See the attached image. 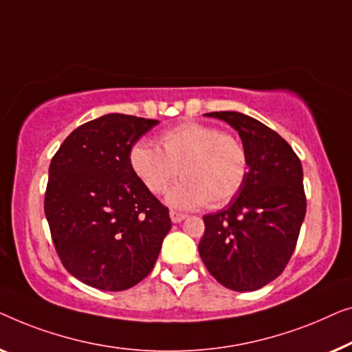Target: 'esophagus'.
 I'll return each instance as SVG.
<instances>
[{
	"mask_svg": "<svg viewBox=\"0 0 352 352\" xmlns=\"http://www.w3.org/2000/svg\"><path fill=\"white\" fill-rule=\"evenodd\" d=\"M169 215H170V220L174 221V223H180V221L186 219L185 214H180V212H177V210H170Z\"/></svg>",
	"mask_w": 352,
	"mask_h": 352,
	"instance_id": "esophagus-1",
	"label": "esophagus"
}]
</instances>
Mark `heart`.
I'll return each mask as SVG.
<instances>
[{"instance_id": "1", "label": "heart", "mask_w": 352, "mask_h": 352, "mask_svg": "<svg viewBox=\"0 0 352 352\" xmlns=\"http://www.w3.org/2000/svg\"><path fill=\"white\" fill-rule=\"evenodd\" d=\"M161 150L148 142L132 146V170L151 192H161L180 170V182L167 191L180 209L220 207L244 186L249 157L244 143L230 132L197 121H185L160 135Z\"/></svg>"}]
</instances>
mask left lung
<instances>
[{
	"instance_id": "1",
	"label": "left lung",
	"mask_w": 352,
	"mask_h": 352,
	"mask_svg": "<svg viewBox=\"0 0 352 352\" xmlns=\"http://www.w3.org/2000/svg\"><path fill=\"white\" fill-rule=\"evenodd\" d=\"M239 133L249 157L244 186L226 209L204 215L199 255L209 273L236 292L258 290L289 263L306 214L303 167L273 129L237 111H214Z\"/></svg>"
}]
</instances>
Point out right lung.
<instances>
[{
    "label": "right lung",
    "mask_w": 352,
    "mask_h": 352,
    "mask_svg": "<svg viewBox=\"0 0 352 352\" xmlns=\"http://www.w3.org/2000/svg\"><path fill=\"white\" fill-rule=\"evenodd\" d=\"M156 120L100 116L75 129L49 166L44 212L63 266L98 290L131 289L151 273L172 221L132 170V146Z\"/></svg>",
    "instance_id": "1"
}]
</instances>
